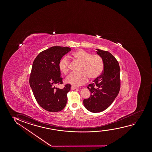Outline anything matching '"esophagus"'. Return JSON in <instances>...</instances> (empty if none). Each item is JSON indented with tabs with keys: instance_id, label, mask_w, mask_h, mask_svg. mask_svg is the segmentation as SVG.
<instances>
[{
	"instance_id": "1",
	"label": "esophagus",
	"mask_w": 152,
	"mask_h": 152,
	"mask_svg": "<svg viewBox=\"0 0 152 152\" xmlns=\"http://www.w3.org/2000/svg\"><path fill=\"white\" fill-rule=\"evenodd\" d=\"M76 88H77L76 87H74V86H71V90H72L76 89Z\"/></svg>"
}]
</instances>
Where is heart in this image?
Listing matches in <instances>:
<instances>
[{
	"instance_id": "b5f03b06",
	"label": "heart",
	"mask_w": 152,
	"mask_h": 152,
	"mask_svg": "<svg viewBox=\"0 0 152 152\" xmlns=\"http://www.w3.org/2000/svg\"><path fill=\"white\" fill-rule=\"evenodd\" d=\"M69 58L80 62L79 71L67 77L66 83L75 86H80L86 83L89 77L96 79L102 74L104 69V63L102 58L98 54H91L82 49L76 50L69 56ZM69 61L66 57H63L58 63L61 72L66 75L69 72Z\"/></svg>"
}]
</instances>
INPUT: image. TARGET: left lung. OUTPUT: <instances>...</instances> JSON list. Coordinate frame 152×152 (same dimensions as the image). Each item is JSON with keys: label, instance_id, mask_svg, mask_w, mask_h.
Wrapping results in <instances>:
<instances>
[{"label": "left lung", "instance_id": "left-lung-1", "mask_svg": "<svg viewBox=\"0 0 152 152\" xmlns=\"http://www.w3.org/2000/svg\"><path fill=\"white\" fill-rule=\"evenodd\" d=\"M96 49L103 61L104 71L88 86L90 96L83 101L85 108L92 113L101 112L108 108L118 96L121 87L118 61L108 51Z\"/></svg>", "mask_w": 152, "mask_h": 152}]
</instances>
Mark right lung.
<instances>
[{
    "instance_id": "right-lung-1",
    "label": "right lung",
    "mask_w": 152,
    "mask_h": 152,
    "mask_svg": "<svg viewBox=\"0 0 152 152\" xmlns=\"http://www.w3.org/2000/svg\"><path fill=\"white\" fill-rule=\"evenodd\" d=\"M71 50L69 47L54 46L40 52L34 61L29 85L36 101L48 112H60L66 106L71 85L67 84L62 89L55 85L62 83L58 63Z\"/></svg>"
}]
</instances>
